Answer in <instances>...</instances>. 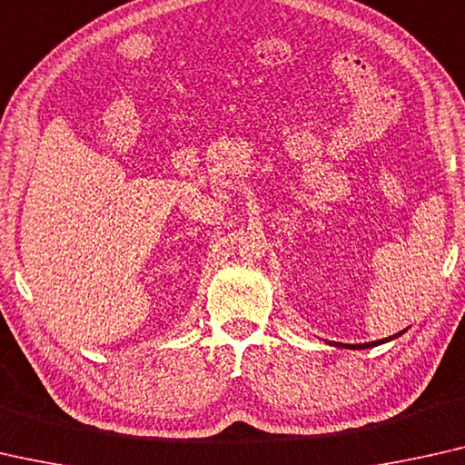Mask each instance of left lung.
Returning <instances> with one entry per match:
<instances>
[{
    "instance_id": "obj_1",
    "label": "left lung",
    "mask_w": 465,
    "mask_h": 465,
    "mask_svg": "<svg viewBox=\"0 0 465 465\" xmlns=\"http://www.w3.org/2000/svg\"><path fill=\"white\" fill-rule=\"evenodd\" d=\"M403 334H405V330H403V331H399V334H394V336H388V338H384V341H376V342H365V344H342V342H330V344H331V346H341V349L361 351V349H371V346H378V344L391 342V341H394V338H399V336H403Z\"/></svg>"
}]
</instances>
